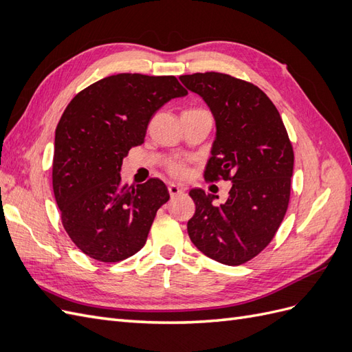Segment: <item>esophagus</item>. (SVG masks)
Segmentation results:
<instances>
[{
  "label": "esophagus",
  "instance_id": "esophagus-1",
  "mask_svg": "<svg viewBox=\"0 0 352 352\" xmlns=\"http://www.w3.org/2000/svg\"><path fill=\"white\" fill-rule=\"evenodd\" d=\"M184 192V188H180L179 185H175V184H170L168 185V194L170 197H176V195H180Z\"/></svg>",
  "mask_w": 352,
  "mask_h": 352
}]
</instances>
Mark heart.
Here are the masks:
<instances>
[{"label": "heart", "instance_id": "b5f03b06", "mask_svg": "<svg viewBox=\"0 0 352 352\" xmlns=\"http://www.w3.org/2000/svg\"><path fill=\"white\" fill-rule=\"evenodd\" d=\"M168 172L170 175H173L176 177H184L186 175V170H188V166L185 162H180V160H176V162H172L168 166Z\"/></svg>", "mask_w": 352, "mask_h": 352}]
</instances>
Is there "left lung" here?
<instances>
[{
  "mask_svg": "<svg viewBox=\"0 0 352 352\" xmlns=\"http://www.w3.org/2000/svg\"><path fill=\"white\" fill-rule=\"evenodd\" d=\"M180 80L202 97L216 120L204 179L232 182L220 206L212 204L214 195L190 190L195 214L188 235L207 257L239 265L267 247L286 214L294 148L278 109L251 82L217 72L184 74Z\"/></svg>",
  "mask_w": 352,
  "mask_h": 352,
  "instance_id": "1",
  "label": "left lung"
}]
</instances>
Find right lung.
Instances as JSON below:
<instances>
[{
    "label": "right lung",
    "mask_w": 352,
    "mask_h": 352,
    "mask_svg": "<svg viewBox=\"0 0 352 352\" xmlns=\"http://www.w3.org/2000/svg\"><path fill=\"white\" fill-rule=\"evenodd\" d=\"M188 91L175 76L120 73L74 97L56 129L52 189L63 228L88 257L117 263L148 238L170 195L163 180L122 182L123 158L145 140L154 113Z\"/></svg>",
    "instance_id": "obj_1"
}]
</instances>
